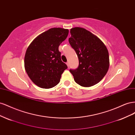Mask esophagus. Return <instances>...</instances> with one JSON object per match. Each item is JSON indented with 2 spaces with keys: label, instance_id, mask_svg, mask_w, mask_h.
Wrapping results in <instances>:
<instances>
[{
  "label": "esophagus",
  "instance_id": "34e87169",
  "mask_svg": "<svg viewBox=\"0 0 135 135\" xmlns=\"http://www.w3.org/2000/svg\"><path fill=\"white\" fill-rule=\"evenodd\" d=\"M66 64L67 65V66H68V67H69V62H67L66 63Z\"/></svg>",
  "mask_w": 135,
  "mask_h": 135
}]
</instances>
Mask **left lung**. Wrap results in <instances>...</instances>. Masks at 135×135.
Masks as SVG:
<instances>
[{
  "label": "left lung",
  "mask_w": 135,
  "mask_h": 135,
  "mask_svg": "<svg viewBox=\"0 0 135 135\" xmlns=\"http://www.w3.org/2000/svg\"><path fill=\"white\" fill-rule=\"evenodd\" d=\"M69 42L79 59V66L70 70L75 82L84 87L96 84L103 79L109 68L107 47L95 35L84 28L70 29Z\"/></svg>",
  "instance_id": "8db88e82"
}]
</instances>
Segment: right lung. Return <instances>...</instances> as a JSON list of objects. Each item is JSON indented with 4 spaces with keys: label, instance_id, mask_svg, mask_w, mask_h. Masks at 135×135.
<instances>
[{
    "label": "right lung",
    "instance_id": "right-lung-1",
    "mask_svg": "<svg viewBox=\"0 0 135 135\" xmlns=\"http://www.w3.org/2000/svg\"><path fill=\"white\" fill-rule=\"evenodd\" d=\"M69 30L51 28L39 35L27 48L24 66L35 84L48 89L58 84L67 65L61 59L60 44L66 39Z\"/></svg>",
    "mask_w": 135,
    "mask_h": 135
}]
</instances>
